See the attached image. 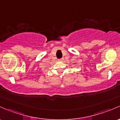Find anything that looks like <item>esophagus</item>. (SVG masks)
Masks as SVG:
<instances>
[{
	"mask_svg": "<svg viewBox=\"0 0 120 120\" xmlns=\"http://www.w3.org/2000/svg\"><path fill=\"white\" fill-rule=\"evenodd\" d=\"M59 61H63L64 60V59L63 58H61V59H59Z\"/></svg>",
	"mask_w": 120,
	"mask_h": 120,
	"instance_id": "esophagus-1",
	"label": "esophagus"
}]
</instances>
